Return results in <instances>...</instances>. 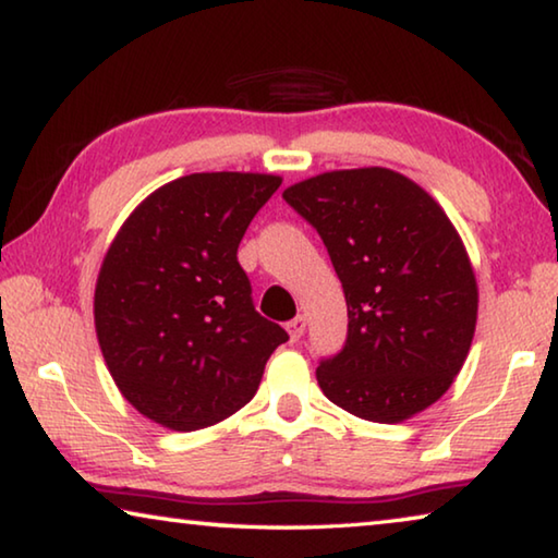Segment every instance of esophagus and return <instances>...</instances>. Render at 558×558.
<instances>
[{
  "instance_id": "esophagus-1",
  "label": "esophagus",
  "mask_w": 558,
  "mask_h": 558,
  "mask_svg": "<svg viewBox=\"0 0 558 558\" xmlns=\"http://www.w3.org/2000/svg\"><path fill=\"white\" fill-rule=\"evenodd\" d=\"M305 327H307V319L302 317V315H298L295 319H290V323L286 325V329H288V335H290L292 342H298V339L305 335Z\"/></svg>"
}]
</instances>
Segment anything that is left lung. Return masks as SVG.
<instances>
[{
	"instance_id": "1",
	"label": "left lung",
	"mask_w": 558,
	"mask_h": 558,
	"mask_svg": "<svg viewBox=\"0 0 558 558\" xmlns=\"http://www.w3.org/2000/svg\"><path fill=\"white\" fill-rule=\"evenodd\" d=\"M323 235L347 300V344L317 366L329 401L401 423L456 381L477 325V280L460 233L413 179L335 169L282 192Z\"/></svg>"
}]
</instances>
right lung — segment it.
<instances>
[{"label":"right lung","instance_id":"obj_1","mask_svg":"<svg viewBox=\"0 0 558 558\" xmlns=\"http://www.w3.org/2000/svg\"><path fill=\"white\" fill-rule=\"evenodd\" d=\"M278 174L199 172L155 189L108 245L93 317L130 405L169 430L229 418L258 391L280 325L260 317L239 258Z\"/></svg>","mask_w":558,"mask_h":558}]
</instances>
